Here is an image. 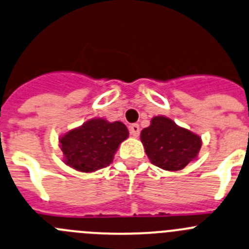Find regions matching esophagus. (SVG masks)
I'll list each match as a JSON object with an SVG mask.
<instances>
[{"instance_id":"1","label":"esophagus","mask_w":249,"mask_h":249,"mask_svg":"<svg viewBox=\"0 0 249 249\" xmlns=\"http://www.w3.org/2000/svg\"><path fill=\"white\" fill-rule=\"evenodd\" d=\"M129 130H130V134H131V136L139 137V135H140V126H139V124H131V125H130Z\"/></svg>"}]
</instances>
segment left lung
Segmentation results:
<instances>
[{
	"mask_svg": "<svg viewBox=\"0 0 249 249\" xmlns=\"http://www.w3.org/2000/svg\"><path fill=\"white\" fill-rule=\"evenodd\" d=\"M141 142L151 163L169 171L185 168L197 158L202 147L198 135L164 115L152 118L151 125L141 131Z\"/></svg>",
	"mask_w": 249,
	"mask_h": 249,
	"instance_id": "left-lung-1",
	"label": "left lung"
}]
</instances>
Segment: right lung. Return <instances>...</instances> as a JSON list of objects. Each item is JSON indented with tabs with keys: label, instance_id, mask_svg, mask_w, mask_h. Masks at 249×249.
I'll use <instances>...</instances> for the list:
<instances>
[{
	"label": "right lung",
	"instance_id": "obj_1",
	"mask_svg": "<svg viewBox=\"0 0 249 249\" xmlns=\"http://www.w3.org/2000/svg\"><path fill=\"white\" fill-rule=\"evenodd\" d=\"M129 136L122 122L95 118L71 130L59 139L64 163L83 173L106 168L113 161L118 147Z\"/></svg>",
	"mask_w": 249,
	"mask_h": 249
}]
</instances>
